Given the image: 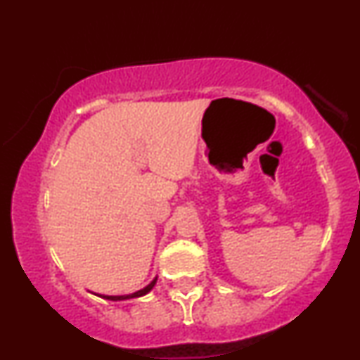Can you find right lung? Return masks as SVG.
I'll return each mask as SVG.
<instances>
[{
	"label": "right lung",
	"mask_w": 360,
	"mask_h": 360,
	"mask_svg": "<svg viewBox=\"0 0 360 360\" xmlns=\"http://www.w3.org/2000/svg\"><path fill=\"white\" fill-rule=\"evenodd\" d=\"M155 283H157V278L152 281V283L148 284V286H146L143 289H140V291H137V292H131V295H123V296H105V295H103L101 298L110 300V301H122V300H130V298H140V296L147 295V292L155 286Z\"/></svg>",
	"instance_id": "right-lung-1"
}]
</instances>
